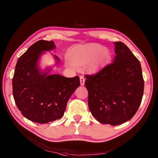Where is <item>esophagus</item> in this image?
<instances>
[{
	"label": "esophagus",
	"instance_id": "obj_1",
	"mask_svg": "<svg viewBox=\"0 0 158 158\" xmlns=\"http://www.w3.org/2000/svg\"><path fill=\"white\" fill-rule=\"evenodd\" d=\"M79 78H80V83L82 86H83L85 85V79L84 78V77L82 76H79Z\"/></svg>",
	"mask_w": 158,
	"mask_h": 158
}]
</instances>
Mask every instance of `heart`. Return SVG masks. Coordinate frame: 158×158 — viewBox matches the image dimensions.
<instances>
[{"label":"heart","instance_id":"obj_1","mask_svg":"<svg viewBox=\"0 0 158 158\" xmlns=\"http://www.w3.org/2000/svg\"><path fill=\"white\" fill-rule=\"evenodd\" d=\"M108 51L98 44H89L77 48H73L69 54L72 64L75 66H84L88 63L89 68L94 70L106 60Z\"/></svg>","mask_w":158,"mask_h":158}]
</instances>
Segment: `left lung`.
I'll return each mask as SVG.
<instances>
[{
    "label": "left lung",
    "mask_w": 158,
    "mask_h": 158,
    "mask_svg": "<svg viewBox=\"0 0 158 158\" xmlns=\"http://www.w3.org/2000/svg\"><path fill=\"white\" fill-rule=\"evenodd\" d=\"M113 62L85 75L88 107L100 123L117 126L134 117L142 100L144 81L139 60L126 45L114 42Z\"/></svg>",
    "instance_id": "left-lung-1"
}]
</instances>
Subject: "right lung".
I'll list each match as a JSON object with an SVG mask.
<instances>
[{
    "label": "right lung",
    "mask_w": 158,
    "mask_h": 158,
    "mask_svg": "<svg viewBox=\"0 0 158 158\" xmlns=\"http://www.w3.org/2000/svg\"><path fill=\"white\" fill-rule=\"evenodd\" d=\"M55 47L52 41L39 40L19 57L15 66L12 84L16 105L25 117L39 123L61 118L70 97L80 86L79 76H48V72H40L41 55ZM54 57L57 63L60 58Z\"/></svg>",
    "instance_id": "1"
}]
</instances>
